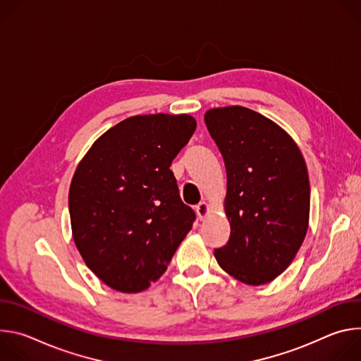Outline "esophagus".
I'll use <instances>...</instances> for the list:
<instances>
[{
  "instance_id": "obj_1",
  "label": "esophagus",
  "mask_w": 361,
  "mask_h": 361,
  "mask_svg": "<svg viewBox=\"0 0 361 361\" xmlns=\"http://www.w3.org/2000/svg\"><path fill=\"white\" fill-rule=\"evenodd\" d=\"M195 213H197V217H198L200 220H204L205 216H207V214L210 213V205H209V202H205V201L198 202V204L195 205Z\"/></svg>"
}]
</instances>
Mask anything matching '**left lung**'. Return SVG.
I'll use <instances>...</instances> for the list:
<instances>
[{
    "instance_id": "8db88e82",
    "label": "left lung",
    "mask_w": 361,
    "mask_h": 361,
    "mask_svg": "<svg viewBox=\"0 0 361 361\" xmlns=\"http://www.w3.org/2000/svg\"><path fill=\"white\" fill-rule=\"evenodd\" d=\"M204 121L227 171L231 233L214 250L217 263L244 284H266L290 266L308 228L304 159L281 127L250 109H213Z\"/></svg>"
}]
</instances>
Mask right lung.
Listing matches in <instances>:
<instances>
[{
    "mask_svg": "<svg viewBox=\"0 0 361 361\" xmlns=\"http://www.w3.org/2000/svg\"><path fill=\"white\" fill-rule=\"evenodd\" d=\"M197 127L191 116L130 117L102 134L68 194L75 245L107 286L138 293L159 280L195 214L170 170Z\"/></svg>",
    "mask_w": 361,
    "mask_h": 361,
    "instance_id": "1",
    "label": "right lung"
}]
</instances>
